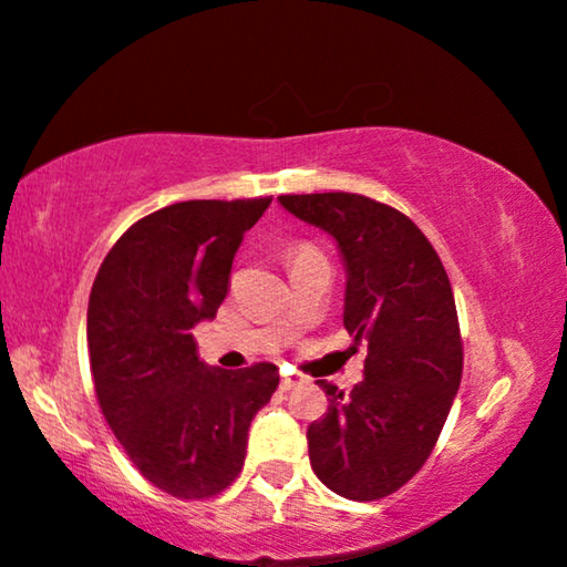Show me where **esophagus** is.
<instances>
[{"mask_svg": "<svg viewBox=\"0 0 567 567\" xmlns=\"http://www.w3.org/2000/svg\"><path fill=\"white\" fill-rule=\"evenodd\" d=\"M300 385V380H297L295 375H282V380H280V390H292V388H297Z\"/></svg>", "mask_w": 567, "mask_h": 567, "instance_id": "esophagus-1", "label": "esophagus"}]
</instances>
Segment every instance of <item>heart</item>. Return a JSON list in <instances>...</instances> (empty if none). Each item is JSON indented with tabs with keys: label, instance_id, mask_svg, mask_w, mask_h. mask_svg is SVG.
Masks as SVG:
<instances>
[{
	"label": "heart",
	"instance_id": "1",
	"mask_svg": "<svg viewBox=\"0 0 567 567\" xmlns=\"http://www.w3.org/2000/svg\"><path fill=\"white\" fill-rule=\"evenodd\" d=\"M318 247L310 245V243H297L290 249H287V265H295V262H302V260H310V257H318Z\"/></svg>",
	"mask_w": 567,
	"mask_h": 567
}]
</instances>
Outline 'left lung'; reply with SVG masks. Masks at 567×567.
Masks as SVG:
<instances>
[{"label":"left lung","instance_id":"obj_1","mask_svg":"<svg viewBox=\"0 0 567 567\" xmlns=\"http://www.w3.org/2000/svg\"><path fill=\"white\" fill-rule=\"evenodd\" d=\"M295 217L338 239L348 265L344 330L368 344L364 380L307 427L310 463L332 493L370 503L400 491L433 453L463 378L453 287L435 247L400 209L352 192L282 195Z\"/></svg>","mask_w":567,"mask_h":567}]
</instances>
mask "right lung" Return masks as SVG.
<instances>
[{
    "mask_svg": "<svg viewBox=\"0 0 567 567\" xmlns=\"http://www.w3.org/2000/svg\"><path fill=\"white\" fill-rule=\"evenodd\" d=\"M272 197L189 199L142 217L104 257L87 310L94 395L132 465L205 501L235 483L247 430L280 385L272 362L209 370L192 328L217 315L243 235Z\"/></svg>",
    "mask_w": 567,
    "mask_h": 567,
    "instance_id": "right-lung-1",
    "label": "right lung"
}]
</instances>
